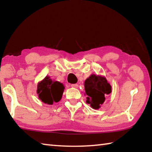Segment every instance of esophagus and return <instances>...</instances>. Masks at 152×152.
Segmentation results:
<instances>
[{
	"label": "esophagus",
	"mask_w": 152,
	"mask_h": 152,
	"mask_svg": "<svg viewBox=\"0 0 152 152\" xmlns=\"http://www.w3.org/2000/svg\"><path fill=\"white\" fill-rule=\"evenodd\" d=\"M71 86L72 87V88H78V85L77 84H71Z\"/></svg>",
	"instance_id": "esophagus-1"
}]
</instances>
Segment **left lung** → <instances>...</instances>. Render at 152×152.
<instances>
[{
    "instance_id": "1",
    "label": "left lung",
    "mask_w": 152,
    "mask_h": 152,
    "mask_svg": "<svg viewBox=\"0 0 152 152\" xmlns=\"http://www.w3.org/2000/svg\"><path fill=\"white\" fill-rule=\"evenodd\" d=\"M86 103L94 109H99L105 101L104 96L111 92V86L104 76L92 74L84 82Z\"/></svg>"
}]
</instances>
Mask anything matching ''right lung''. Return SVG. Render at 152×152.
Instances as JSON below:
<instances>
[{
	"instance_id": "right-lung-1",
	"label": "right lung",
	"mask_w": 152,
	"mask_h": 152,
	"mask_svg": "<svg viewBox=\"0 0 152 152\" xmlns=\"http://www.w3.org/2000/svg\"><path fill=\"white\" fill-rule=\"evenodd\" d=\"M64 84L58 81L52 80L49 76L38 82L37 93L39 100L47 104H53L61 100L64 91Z\"/></svg>"
}]
</instances>
